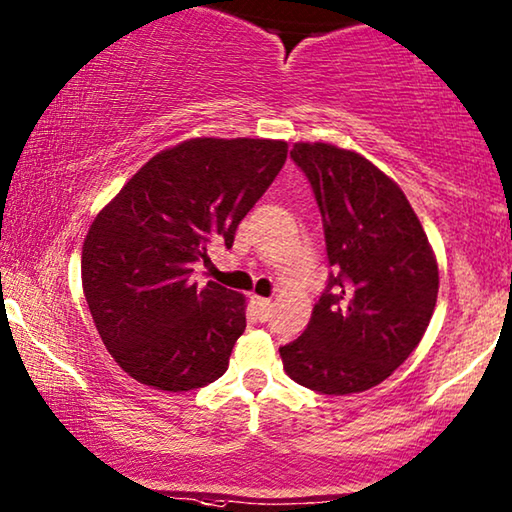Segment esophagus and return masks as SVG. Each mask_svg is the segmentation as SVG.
Wrapping results in <instances>:
<instances>
[{"label": "esophagus", "mask_w": 512, "mask_h": 512, "mask_svg": "<svg viewBox=\"0 0 512 512\" xmlns=\"http://www.w3.org/2000/svg\"><path fill=\"white\" fill-rule=\"evenodd\" d=\"M251 302H254V307H256L258 321H268L270 311H272V300H268V298H258V295H254V298H251Z\"/></svg>", "instance_id": "34e87169"}]
</instances>
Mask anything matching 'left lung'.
<instances>
[{
  "mask_svg": "<svg viewBox=\"0 0 512 512\" xmlns=\"http://www.w3.org/2000/svg\"><path fill=\"white\" fill-rule=\"evenodd\" d=\"M314 189L335 274L307 330L279 348L286 374L323 395L374 388L425 335L439 265L399 184L362 154L330 143L291 150Z\"/></svg>",
  "mask_w": 512,
  "mask_h": 512,
  "instance_id": "obj_1",
  "label": "left lung"
}]
</instances>
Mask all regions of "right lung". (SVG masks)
I'll return each instance as SVG.
<instances>
[{
	"label": "right lung",
	"instance_id": "1",
	"mask_svg": "<svg viewBox=\"0 0 512 512\" xmlns=\"http://www.w3.org/2000/svg\"><path fill=\"white\" fill-rule=\"evenodd\" d=\"M265 138H189L154 154L92 221L83 291L96 330L138 383L184 392L217 381L247 328L242 293L198 284L207 244L235 231L284 166Z\"/></svg>",
	"mask_w": 512,
	"mask_h": 512
}]
</instances>
